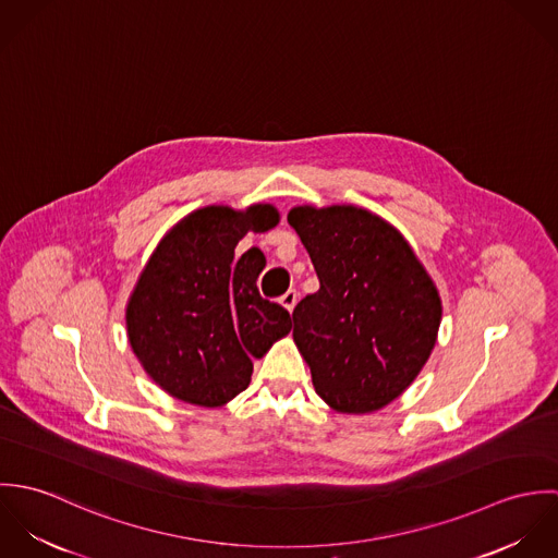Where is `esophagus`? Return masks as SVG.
Returning a JSON list of instances; mask_svg holds the SVG:
<instances>
[{"label":"esophagus","instance_id":"1","mask_svg":"<svg viewBox=\"0 0 558 558\" xmlns=\"http://www.w3.org/2000/svg\"><path fill=\"white\" fill-rule=\"evenodd\" d=\"M296 301H299V292H296V290H288V292L279 299V303H281L288 312H292V310L296 307Z\"/></svg>","mask_w":558,"mask_h":558}]
</instances>
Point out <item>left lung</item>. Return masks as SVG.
<instances>
[{"instance_id":"obj_1","label":"left lung","mask_w":558,"mask_h":558,"mask_svg":"<svg viewBox=\"0 0 558 558\" xmlns=\"http://www.w3.org/2000/svg\"><path fill=\"white\" fill-rule=\"evenodd\" d=\"M288 221L319 279L292 314L316 393L352 414L391 403L436 343L442 307L434 281L398 230L363 208L299 206Z\"/></svg>"}]
</instances>
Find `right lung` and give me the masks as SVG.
Listing matches in <instances>:
<instances>
[{"instance_id":"add662e5","label":"right lung","mask_w":558,"mask_h":558,"mask_svg":"<svg viewBox=\"0 0 558 558\" xmlns=\"http://www.w3.org/2000/svg\"><path fill=\"white\" fill-rule=\"evenodd\" d=\"M279 223L268 204L236 213L210 206L189 215L160 240L126 307L133 352L169 396L221 405L251 383L253 359L290 332L286 307L262 299L257 277L266 257L246 232Z\"/></svg>"}]
</instances>
